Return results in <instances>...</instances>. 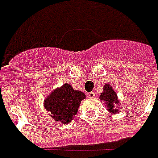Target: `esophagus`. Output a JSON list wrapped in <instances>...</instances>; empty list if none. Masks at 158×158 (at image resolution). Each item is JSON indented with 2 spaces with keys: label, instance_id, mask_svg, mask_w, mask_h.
Segmentation results:
<instances>
[{
  "label": "esophagus",
  "instance_id": "esophagus-1",
  "mask_svg": "<svg viewBox=\"0 0 158 158\" xmlns=\"http://www.w3.org/2000/svg\"><path fill=\"white\" fill-rule=\"evenodd\" d=\"M86 96H87V97H88V98H89V99H90V98H94V97H95V93L93 92H89V93H87V94H86Z\"/></svg>",
  "mask_w": 158,
  "mask_h": 158
}]
</instances>
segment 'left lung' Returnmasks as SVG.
<instances>
[{"label":"left lung","instance_id":"1","mask_svg":"<svg viewBox=\"0 0 158 158\" xmlns=\"http://www.w3.org/2000/svg\"><path fill=\"white\" fill-rule=\"evenodd\" d=\"M99 99L102 102L105 103L107 107V111L110 114H118L119 106L121 105L120 101L118 100L116 91L113 89L110 84L106 83L103 86V92L100 94Z\"/></svg>","mask_w":158,"mask_h":158}]
</instances>
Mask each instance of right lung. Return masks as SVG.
<instances>
[{
	"label": "right lung",
	"instance_id": "right-lung-1",
	"mask_svg": "<svg viewBox=\"0 0 158 158\" xmlns=\"http://www.w3.org/2000/svg\"><path fill=\"white\" fill-rule=\"evenodd\" d=\"M84 99L85 93L73 89L69 84H63L53 89L44 100V107L56 122L67 124L74 118Z\"/></svg>",
	"mask_w": 158,
	"mask_h": 158
}]
</instances>
